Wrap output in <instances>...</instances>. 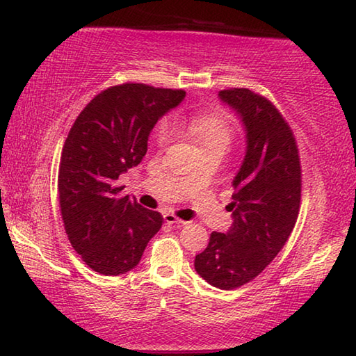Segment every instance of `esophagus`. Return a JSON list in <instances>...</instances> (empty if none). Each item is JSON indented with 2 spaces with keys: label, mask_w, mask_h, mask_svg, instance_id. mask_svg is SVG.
<instances>
[{
  "label": "esophagus",
  "mask_w": 356,
  "mask_h": 356,
  "mask_svg": "<svg viewBox=\"0 0 356 356\" xmlns=\"http://www.w3.org/2000/svg\"><path fill=\"white\" fill-rule=\"evenodd\" d=\"M163 220L168 222V225H185L184 220H179L177 216L172 215V213H165Z\"/></svg>",
  "instance_id": "34e87169"
}]
</instances>
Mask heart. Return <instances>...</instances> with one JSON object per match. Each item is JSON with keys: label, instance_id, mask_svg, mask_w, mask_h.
Returning <instances> with one entry per match:
<instances>
[{"label": "heart", "instance_id": "b5f03b06", "mask_svg": "<svg viewBox=\"0 0 356 356\" xmlns=\"http://www.w3.org/2000/svg\"><path fill=\"white\" fill-rule=\"evenodd\" d=\"M184 129L186 130L193 140L201 147L207 146H221L225 147L231 143L232 129L229 120L218 114H209V116L195 118L184 122ZM155 138L160 144H165L171 138V127L168 122H161L155 131Z\"/></svg>", "mask_w": 356, "mask_h": 356}]
</instances>
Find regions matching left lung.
<instances>
[{"mask_svg": "<svg viewBox=\"0 0 356 356\" xmlns=\"http://www.w3.org/2000/svg\"><path fill=\"white\" fill-rule=\"evenodd\" d=\"M218 99L238 116L246 149L227 206L232 225L210 234L195 270L231 291L262 273L286 245L300 210L301 168L292 130L267 99L243 88L220 91Z\"/></svg>", "mask_w": 356, "mask_h": 356, "instance_id": "8db88e82", "label": "left lung"}]
</instances>
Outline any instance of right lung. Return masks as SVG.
Returning a JSON list of instances; mask_svg holds the SVG:
<instances>
[{
    "label": "right lung",
    "instance_id": "right-lung-1",
    "mask_svg": "<svg viewBox=\"0 0 356 356\" xmlns=\"http://www.w3.org/2000/svg\"><path fill=\"white\" fill-rule=\"evenodd\" d=\"M185 91L127 83L89 102L64 143L59 206L74 250L94 272L135 268L163 216L119 196L120 174L141 163L154 125L180 105Z\"/></svg>",
    "mask_w": 356,
    "mask_h": 356
}]
</instances>
